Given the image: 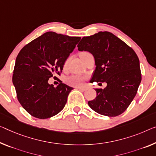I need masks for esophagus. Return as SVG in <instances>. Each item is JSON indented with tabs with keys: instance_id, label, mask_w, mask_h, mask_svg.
<instances>
[{
	"instance_id": "34e87169",
	"label": "esophagus",
	"mask_w": 156,
	"mask_h": 156,
	"mask_svg": "<svg viewBox=\"0 0 156 156\" xmlns=\"http://www.w3.org/2000/svg\"><path fill=\"white\" fill-rule=\"evenodd\" d=\"M76 88L80 89V90H81V91H85V90L87 89V88H85V87H78V88Z\"/></svg>"
}]
</instances>
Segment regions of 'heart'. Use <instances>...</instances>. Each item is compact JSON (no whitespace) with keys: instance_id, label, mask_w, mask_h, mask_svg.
I'll return each mask as SVG.
<instances>
[{"instance_id":"b5f03b06","label":"heart","mask_w":156,"mask_h":156,"mask_svg":"<svg viewBox=\"0 0 156 156\" xmlns=\"http://www.w3.org/2000/svg\"><path fill=\"white\" fill-rule=\"evenodd\" d=\"M87 52H82L81 54H86ZM67 64H68V61H66V63L64 64V68H66L67 66ZM86 78L84 76H81V75H73L71 76L70 77L67 79V83H68L69 85L72 86H75V87H80L81 86L83 83H84Z\"/></svg>"}]
</instances>
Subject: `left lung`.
<instances>
[{
  "instance_id": "8db88e82",
  "label": "left lung",
  "mask_w": 156,
  "mask_h": 156,
  "mask_svg": "<svg viewBox=\"0 0 156 156\" xmlns=\"http://www.w3.org/2000/svg\"><path fill=\"white\" fill-rule=\"evenodd\" d=\"M79 51H88L95 58V70L90 82H106L95 88L97 96L88 102L97 113L116 116L126 111L135 97L142 80L140 61L135 51L112 33L104 31L83 37Z\"/></svg>"
}]
</instances>
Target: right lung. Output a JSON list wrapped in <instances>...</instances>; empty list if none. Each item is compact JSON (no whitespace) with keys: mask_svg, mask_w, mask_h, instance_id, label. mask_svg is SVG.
I'll list each match as a JSON object with an SVG mask.
<instances>
[{"mask_svg":"<svg viewBox=\"0 0 156 156\" xmlns=\"http://www.w3.org/2000/svg\"><path fill=\"white\" fill-rule=\"evenodd\" d=\"M80 39L49 31L33 40L20 51L12 83L19 102L31 116L48 119L64 108L73 88L62 81L55 88L48 81L56 74L60 75L65 62Z\"/></svg>","mask_w":156,"mask_h":156,"instance_id":"obj_1","label":"right lung"}]
</instances>
